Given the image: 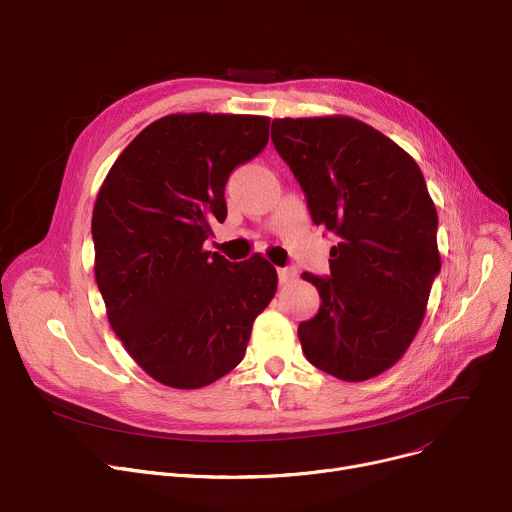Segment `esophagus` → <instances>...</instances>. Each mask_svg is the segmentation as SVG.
Here are the masks:
<instances>
[{"mask_svg":"<svg viewBox=\"0 0 512 512\" xmlns=\"http://www.w3.org/2000/svg\"><path fill=\"white\" fill-rule=\"evenodd\" d=\"M277 273H279V283H289V281H293V279L297 277V270H295L293 266H285V268H279Z\"/></svg>","mask_w":512,"mask_h":512,"instance_id":"esophagus-1","label":"esophagus"}]
</instances>
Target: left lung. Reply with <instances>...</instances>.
Here are the masks:
<instances>
[{"label":"left lung","instance_id":"8db88e82","mask_svg":"<svg viewBox=\"0 0 512 512\" xmlns=\"http://www.w3.org/2000/svg\"><path fill=\"white\" fill-rule=\"evenodd\" d=\"M273 144L302 186L312 221L339 237L330 277L297 337L308 362L347 382L395 366L422 326L440 273L438 215L417 163L353 117L273 119Z\"/></svg>","mask_w":512,"mask_h":512}]
</instances>
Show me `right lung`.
I'll return each instance as SVG.
<instances>
[{
  "label": "right lung",
  "mask_w": 512,
  "mask_h": 512,
  "mask_svg": "<svg viewBox=\"0 0 512 512\" xmlns=\"http://www.w3.org/2000/svg\"><path fill=\"white\" fill-rule=\"evenodd\" d=\"M268 117L175 113L117 157L93 210L95 279L113 333L157 382L202 388L244 359L252 324L277 291L260 254L204 252L227 217L225 184L260 155Z\"/></svg>",
  "instance_id": "1"
}]
</instances>
